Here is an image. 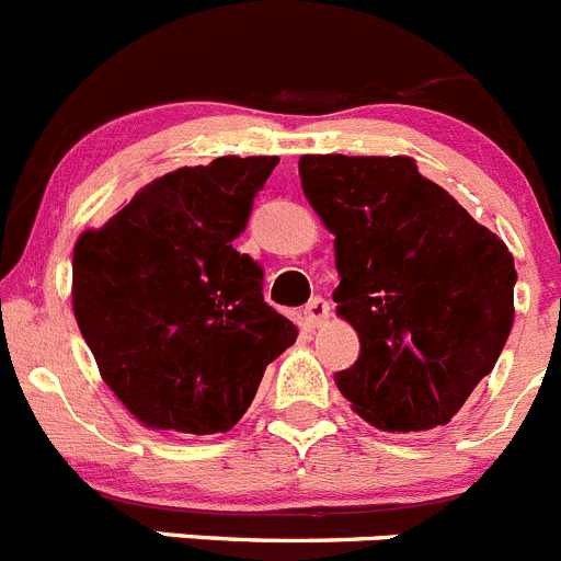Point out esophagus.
Wrapping results in <instances>:
<instances>
[{
	"label": "esophagus",
	"mask_w": 561,
	"mask_h": 561,
	"mask_svg": "<svg viewBox=\"0 0 561 561\" xmlns=\"http://www.w3.org/2000/svg\"><path fill=\"white\" fill-rule=\"evenodd\" d=\"M330 312H332L330 301L321 299V296H318V299L307 301V307H305V321H307V324H310V327H324L327 321H330Z\"/></svg>",
	"instance_id": "1"
}]
</instances>
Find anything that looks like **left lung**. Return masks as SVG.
<instances>
[{"label":"left lung","mask_w":561,"mask_h":561,"mask_svg":"<svg viewBox=\"0 0 561 561\" xmlns=\"http://www.w3.org/2000/svg\"><path fill=\"white\" fill-rule=\"evenodd\" d=\"M299 175L335 234L337 316L360 337L337 388L380 431L447 425L512 332V251L411 156H301Z\"/></svg>","instance_id":"1"}]
</instances>
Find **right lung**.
Masks as SVG:
<instances>
[{"mask_svg":"<svg viewBox=\"0 0 561 561\" xmlns=\"http://www.w3.org/2000/svg\"><path fill=\"white\" fill-rule=\"evenodd\" d=\"M276 156H220L150 181L72 254V310L100 377L150 431L226 433L296 324L234 249Z\"/></svg>","mask_w":561,"mask_h":561,"instance_id":"add662e5","label":"right lung"}]
</instances>
